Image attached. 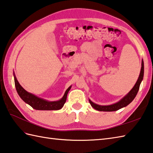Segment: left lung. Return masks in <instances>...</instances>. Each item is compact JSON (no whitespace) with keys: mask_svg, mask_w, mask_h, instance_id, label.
Returning <instances> with one entry per match:
<instances>
[{"mask_svg":"<svg viewBox=\"0 0 153 153\" xmlns=\"http://www.w3.org/2000/svg\"><path fill=\"white\" fill-rule=\"evenodd\" d=\"M143 75H144V63H143V60L142 59L140 74V76L138 77L137 82L135 84L134 86L132 88V89L129 91V92L124 97L122 98V99L120 101H118V102L112 105H98L96 103H94L90 100H89V102L91 105V107H92L94 108H95L96 110H97L99 111H107V112L115 111L120 109V108L126 107L128 105L130 104L131 101L134 100V98L135 97V96H136V95L139 91V89H140V86L141 81L143 80Z\"/></svg>","mask_w":153,"mask_h":153,"instance_id":"8db88e82","label":"left lung"}]
</instances>
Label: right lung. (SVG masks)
Listing matches in <instances>:
<instances>
[{"label": "right lung", "mask_w": 153, "mask_h": 153, "mask_svg": "<svg viewBox=\"0 0 153 153\" xmlns=\"http://www.w3.org/2000/svg\"><path fill=\"white\" fill-rule=\"evenodd\" d=\"M13 77H14L15 86L16 88L17 92H18L19 97L22 98V100L24 101V102L27 103L30 107H32L36 110L52 111L61 109L65 103L67 94L69 92V91L70 90L71 88V86L67 88L62 99H60L58 101H50L48 100H44L42 98L37 97L35 95L27 91L24 88L19 84L18 80L16 79L14 72H13Z\"/></svg>", "instance_id": "1"}]
</instances>
